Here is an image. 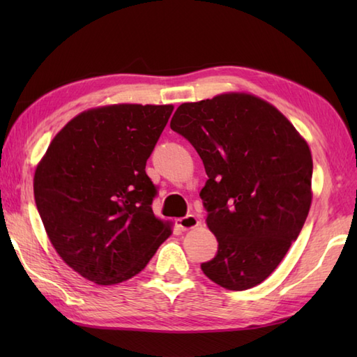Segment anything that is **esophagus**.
<instances>
[{
  "mask_svg": "<svg viewBox=\"0 0 357 357\" xmlns=\"http://www.w3.org/2000/svg\"><path fill=\"white\" fill-rule=\"evenodd\" d=\"M199 224H201V221L195 215H187L185 218H181L176 221V227L183 231L192 230V229H195V227H198Z\"/></svg>",
  "mask_w": 357,
  "mask_h": 357,
  "instance_id": "1",
  "label": "esophagus"
}]
</instances>
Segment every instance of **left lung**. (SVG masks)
Segmentation results:
<instances>
[{"label": "left lung", "instance_id": "obj_1", "mask_svg": "<svg viewBox=\"0 0 357 357\" xmlns=\"http://www.w3.org/2000/svg\"><path fill=\"white\" fill-rule=\"evenodd\" d=\"M201 156L207 227L219 245L201 268L227 290L267 279L298 239L312 206L313 158L275 105L245 92L184 102L170 121Z\"/></svg>", "mask_w": 357, "mask_h": 357}]
</instances>
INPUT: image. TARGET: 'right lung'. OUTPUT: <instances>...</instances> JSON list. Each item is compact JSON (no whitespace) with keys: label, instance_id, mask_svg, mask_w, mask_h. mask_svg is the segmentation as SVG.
Wrapping results in <instances>:
<instances>
[{"label":"right lung","instance_id":"add662e5","mask_svg":"<svg viewBox=\"0 0 357 357\" xmlns=\"http://www.w3.org/2000/svg\"><path fill=\"white\" fill-rule=\"evenodd\" d=\"M173 105L110 104L81 112L52 139L33 176L45 233L59 257L98 285L146 268L172 234L151 210L146 173Z\"/></svg>","mask_w":357,"mask_h":357}]
</instances>
